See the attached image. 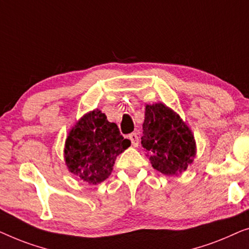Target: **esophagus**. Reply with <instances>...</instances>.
<instances>
[{
    "instance_id": "obj_1",
    "label": "esophagus",
    "mask_w": 249,
    "mask_h": 249,
    "mask_svg": "<svg viewBox=\"0 0 249 249\" xmlns=\"http://www.w3.org/2000/svg\"><path fill=\"white\" fill-rule=\"evenodd\" d=\"M128 139L131 140V143L133 146H139L140 139H139V135L136 134V133H131V134L128 135Z\"/></svg>"
}]
</instances>
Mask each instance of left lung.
Instances as JSON below:
<instances>
[{
	"label": "left lung",
	"mask_w": 249,
	"mask_h": 249,
	"mask_svg": "<svg viewBox=\"0 0 249 249\" xmlns=\"http://www.w3.org/2000/svg\"><path fill=\"white\" fill-rule=\"evenodd\" d=\"M141 144L152 167L168 176L186 170L196 153L191 129L162 104L146 106Z\"/></svg>",
	"instance_id": "left-lung-1"
}]
</instances>
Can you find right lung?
I'll return each mask as SVG.
<instances>
[{"mask_svg": "<svg viewBox=\"0 0 249 249\" xmlns=\"http://www.w3.org/2000/svg\"><path fill=\"white\" fill-rule=\"evenodd\" d=\"M131 145L115 123L94 109L86 114L66 139L64 157L69 170L87 183L96 185L111 174L116 157Z\"/></svg>", "mask_w": 249, "mask_h": 249, "instance_id": "1", "label": "right lung"}]
</instances>
